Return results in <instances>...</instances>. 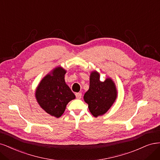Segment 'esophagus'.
<instances>
[{
    "label": "esophagus",
    "mask_w": 160,
    "mask_h": 160,
    "mask_svg": "<svg viewBox=\"0 0 160 160\" xmlns=\"http://www.w3.org/2000/svg\"><path fill=\"white\" fill-rule=\"evenodd\" d=\"M76 97L77 99H81V98H82V93H81V92L76 93Z\"/></svg>",
    "instance_id": "esophagus-1"
}]
</instances>
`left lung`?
<instances>
[{"mask_svg": "<svg viewBox=\"0 0 160 160\" xmlns=\"http://www.w3.org/2000/svg\"><path fill=\"white\" fill-rule=\"evenodd\" d=\"M100 78L98 72H91L89 89L84 96V100L88 104L90 112L96 118L106 114L118 97L116 86L112 79L106 78L102 82Z\"/></svg>", "mask_w": 160, "mask_h": 160, "instance_id": "1", "label": "left lung"}]
</instances>
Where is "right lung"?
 <instances>
[{
    "label": "right lung",
    "instance_id": "1",
    "mask_svg": "<svg viewBox=\"0 0 160 160\" xmlns=\"http://www.w3.org/2000/svg\"><path fill=\"white\" fill-rule=\"evenodd\" d=\"M66 70L57 66L41 80L35 91V97L41 108L48 114L60 118L68 103L75 99V95L66 84Z\"/></svg>",
    "mask_w": 160,
    "mask_h": 160
}]
</instances>
